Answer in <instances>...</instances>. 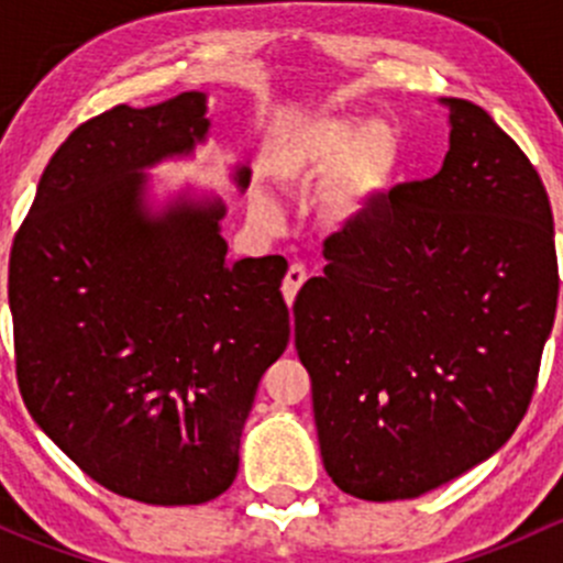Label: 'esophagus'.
Returning a JSON list of instances; mask_svg holds the SVG:
<instances>
[{"instance_id":"obj_1","label":"esophagus","mask_w":563,"mask_h":563,"mask_svg":"<svg viewBox=\"0 0 563 563\" xmlns=\"http://www.w3.org/2000/svg\"><path fill=\"white\" fill-rule=\"evenodd\" d=\"M305 280H308V272H305L302 264H291V266H288L286 277H283V286H280L283 297H286L288 305H294V299H297L299 288L305 286Z\"/></svg>"}]
</instances>
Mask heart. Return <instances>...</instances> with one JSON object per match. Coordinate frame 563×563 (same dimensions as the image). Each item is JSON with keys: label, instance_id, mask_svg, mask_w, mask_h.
<instances>
[{"label": "heart", "instance_id": "b5f03b06", "mask_svg": "<svg viewBox=\"0 0 563 563\" xmlns=\"http://www.w3.org/2000/svg\"><path fill=\"white\" fill-rule=\"evenodd\" d=\"M349 174L323 201V218L332 229H356L382 203L397 172V135L378 119L323 117L302 124L277 157L286 179L302 181L349 166ZM250 209L264 223L280 218V203L264 190H253Z\"/></svg>", "mask_w": 563, "mask_h": 563}]
</instances>
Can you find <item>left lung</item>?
<instances>
[{
    "instance_id": "8db88e82",
    "label": "left lung",
    "mask_w": 563,
    "mask_h": 563,
    "mask_svg": "<svg viewBox=\"0 0 563 563\" xmlns=\"http://www.w3.org/2000/svg\"><path fill=\"white\" fill-rule=\"evenodd\" d=\"M441 106V172L329 236L294 302L323 468L362 501L417 498L507 444L559 302L537 168L479 106Z\"/></svg>"
}]
</instances>
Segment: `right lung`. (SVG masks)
I'll return each mask as SVG.
<instances>
[{
	"mask_svg": "<svg viewBox=\"0 0 563 563\" xmlns=\"http://www.w3.org/2000/svg\"><path fill=\"white\" fill-rule=\"evenodd\" d=\"M209 124L203 92L84 122L10 250L32 419L95 482L161 507L229 490L255 389L291 334L283 255L225 258L218 196L150 201L146 168L192 155ZM231 179L245 190V163Z\"/></svg>",
	"mask_w": 563,
	"mask_h": 563,
	"instance_id": "obj_1",
	"label": "right lung"
}]
</instances>
